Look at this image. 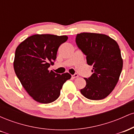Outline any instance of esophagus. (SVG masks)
I'll list each match as a JSON object with an SVG mask.
<instances>
[{
  "instance_id": "obj_1",
  "label": "esophagus",
  "mask_w": 134,
  "mask_h": 134,
  "mask_svg": "<svg viewBox=\"0 0 134 134\" xmlns=\"http://www.w3.org/2000/svg\"><path fill=\"white\" fill-rule=\"evenodd\" d=\"M77 77H78L77 74H74V75H72V78H77Z\"/></svg>"
}]
</instances>
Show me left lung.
Returning a JSON list of instances; mask_svg holds the SVG:
<instances>
[{
  "label": "left lung",
  "mask_w": 134,
  "mask_h": 134,
  "mask_svg": "<svg viewBox=\"0 0 134 134\" xmlns=\"http://www.w3.org/2000/svg\"><path fill=\"white\" fill-rule=\"evenodd\" d=\"M77 45L93 66V74L84 78L86 85L81 90L84 97L100 100L107 97L117 84L123 67V60L116 41L106 35L93 33L77 34Z\"/></svg>",
  "instance_id": "obj_1"
}]
</instances>
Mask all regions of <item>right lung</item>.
Returning a JSON list of instances; mask_svg holds the SVG:
<instances>
[{
    "instance_id": "1",
    "label": "right lung",
    "mask_w": 134,
    "mask_h": 134,
    "mask_svg": "<svg viewBox=\"0 0 134 134\" xmlns=\"http://www.w3.org/2000/svg\"><path fill=\"white\" fill-rule=\"evenodd\" d=\"M68 39L67 36L35 35L17 47L14 69L27 93L41 103L53 102L59 97L63 84L71 77L48 70L54 64L58 49Z\"/></svg>"
}]
</instances>
